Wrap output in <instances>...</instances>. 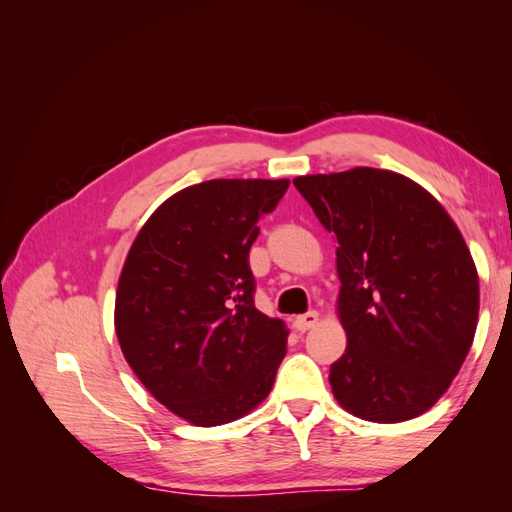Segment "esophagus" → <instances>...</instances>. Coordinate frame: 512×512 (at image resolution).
I'll return each instance as SVG.
<instances>
[{
	"label": "esophagus",
	"mask_w": 512,
	"mask_h": 512,
	"mask_svg": "<svg viewBox=\"0 0 512 512\" xmlns=\"http://www.w3.org/2000/svg\"><path fill=\"white\" fill-rule=\"evenodd\" d=\"M316 322H318V314H316V312H307V314H303V316L294 318V329H297L299 333H305V331H309V329H314Z\"/></svg>",
	"instance_id": "esophagus-1"
}]
</instances>
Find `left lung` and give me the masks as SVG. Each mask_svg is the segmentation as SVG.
<instances>
[{
  "instance_id": "obj_1",
  "label": "left lung",
  "mask_w": 512,
  "mask_h": 512,
  "mask_svg": "<svg viewBox=\"0 0 512 512\" xmlns=\"http://www.w3.org/2000/svg\"><path fill=\"white\" fill-rule=\"evenodd\" d=\"M294 188L337 239L348 344L331 365L335 399L374 423L423 414L457 376L476 331L478 275L459 228L391 170L307 175Z\"/></svg>"
}]
</instances>
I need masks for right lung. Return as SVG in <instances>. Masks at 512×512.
<instances>
[{"instance_id": "1", "label": "right lung", "mask_w": 512, "mask_h": 512, "mask_svg": "<svg viewBox=\"0 0 512 512\" xmlns=\"http://www.w3.org/2000/svg\"><path fill=\"white\" fill-rule=\"evenodd\" d=\"M290 181L211 179L151 215L123 265L115 331L147 391L200 427L254 410L286 354L282 320L254 305L258 220Z\"/></svg>"}]
</instances>
